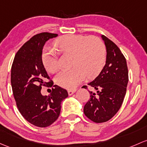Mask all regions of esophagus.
I'll return each instance as SVG.
<instances>
[{
    "mask_svg": "<svg viewBox=\"0 0 147 147\" xmlns=\"http://www.w3.org/2000/svg\"><path fill=\"white\" fill-rule=\"evenodd\" d=\"M75 92H76V90H71V89H69V90L67 91V92H68L69 96L72 95V94H73L74 93H75Z\"/></svg>",
    "mask_w": 147,
    "mask_h": 147,
    "instance_id": "34e87169",
    "label": "esophagus"
}]
</instances>
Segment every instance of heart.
I'll return each instance as SVG.
<instances>
[{
    "label": "heart",
    "instance_id": "1",
    "mask_svg": "<svg viewBox=\"0 0 147 147\" xmlns=\"http://www.w3.org/2000/svg\"><path fill=\"white\" fill-rule=\"evenodd\" d=\"M53 46L61 54L72 55V68L63 69L55 77L57 84L67 89H74L86 78L93 79L101 72L106 61V48L97 36L66 34L57 38ZM41 61L48 72L58 69L55 53L44 49Z\"/></svg>",
    "mask_w": 147,
    "mask_h": 147
}]
</instances>
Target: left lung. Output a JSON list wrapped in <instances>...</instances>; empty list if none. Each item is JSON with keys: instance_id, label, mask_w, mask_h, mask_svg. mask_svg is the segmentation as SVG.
<instances>
[{"instance_id": "obj_1", "label": "left lung", "mask_w": 147, "mask_h": 147, "mask_svg": "<svg viewBox=\"0 0 147 147\" xmlns=\"http://www.w3.org/2000/svg\"><path fill=\"white\" fill-rule=\"evenodd\" d=\"M106 48V65L89 83L96 92L89 91L90 98L84 107V115L96 123L111 119L121 107L128 83L127 62L121 51L111 40L101 36ZM86 89L87 86H83Z\"/></svg>"}]
</instances>
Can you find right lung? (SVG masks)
<instances>
[{"label":"right lung","mask_w":147,"mask_h":147,"mask_svg":"<svg viewBox=\"0 0 147 147\" xmlns=\"http://www.w3.org/2000/svg\"><path fill=\"white\" fill-rule=\"evenodd\" d=\"M57 34L42 32L32 36L15 55L11 68V85L14 98L21 115L29 123L46 127L58 118L61 102L68 96L66 89L54 85L51 93L43 96L41 86H53L41 61L46 41Z\"/></svg>","instance_id":"1"}]
</instances>
